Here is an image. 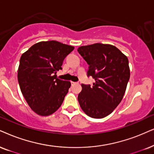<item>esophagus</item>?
<instances>
[{"mask_svg":"<svg viewBox=\"0 0 154 154\" xmlns=\"http://www.w3.org/2000/svg\"><path fill=\"white\" fill-rule=\"evenodd\" d=\"M76 84H77V82H71V85H72V86H73V85H76Z\"/></svg>","mask_w":154,"mask_h":154,"instance_id":"obj_1","label":"esophagus"}]
</instances>
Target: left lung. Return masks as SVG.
Masks as SVG:
<instances>
[{
    "label": "left lung",
    "mask_w": 154,
    "mask_h": 154,
    "mask_svg": "<svg viewBox=\"0 0 154 154\" xmlns=\"http://www.w3.org/2000/svg\"><path fill=\"white\" fill-rule=\"evenodd\" d=\"M77 51L89 65L87 75L95 80L92 87L82 85L79 105L87 116L104 118L123 99L130 77L129 60L117 48L109 44L81 46Z\"/></svg>",
    "instance_id": "left-lung-1"
}]
</instances>
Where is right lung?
I'll return each instance as SVG.
<instances>
[{
    "mask_svg": "<svg viewBox=\"0 0 154 154\" xmlns=\"http://www.w3.org/2000/svg\"><path fill=\"white\" fill-rule=\"evenodd\" d=\"M74 47L50 40L35 44L21 55L17 80L31 109L49 116L63 104L71 83L57 78L63 60Z\"/></svg>",
    "mask_w": 154,
    "mask_h": 154,
    "instance_id": "right-lung-1",
    "label": "right lung"
}]
</instances>
